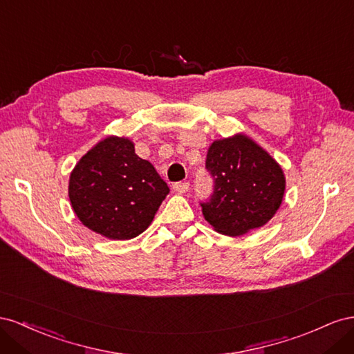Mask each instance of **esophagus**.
Instances as JSON below:
<instances>
[{"instance_id":"1","label":"esophagus","mask_w":354,"mask_h":354,"mask_svg":"<svg viewBox=\"0 0 354 354\" xmlns=\"http://www.w3.org/2000/svg\"><path fill=\"white\" fill-rule=\"evenodd\" d=\"M188 189H189V184L188 183H176L174 185V191H175L176 194H185Z\"/></svg>"}]
</instances>
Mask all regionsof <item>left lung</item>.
I'll return each instance as SVG.
<instances>
[{
	"mask_svg": "<svg viewBox=\"0 0 354 354\" xmlns=\"http://www.w3.org/2000/svg\"><path fill=\"white\" fill-rule=\"evenodd\" d=\"M206 169L215 185L210 200L201 203V212L221 234L239 237L264 227L283 201V169L248 135L214 140Z\"/></svg>",
	"mask_w": 354,
	"mask_h": 354,
	"instance_id": "1",
	"label": "left lung"
}]
</instances>
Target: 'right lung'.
Segmentation results:
<instances>
[{
  "label": "right lung",
  "instance_id": "obj_1",
  "mask_svg": "<svg viewBox=\"0 0 354 354\" xmlns=\"http://www.w3.org/2000/svg\"><path fill=\"white\" fill-rule=\"evenodd\" d=\"M169 187L135 153L129 138L108 136L71 171L68 196L77 218L111 240H130L149 227Z\"/></svg>",
  "mask_w": 354,
  "mask_h": 354
}]
</instances>
